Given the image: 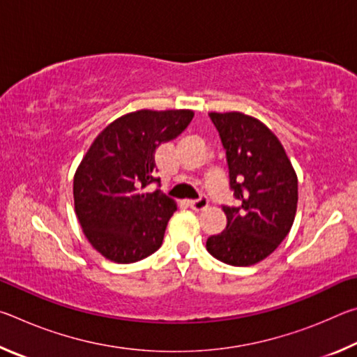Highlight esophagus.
<instances>
[{
  "instance_id": "obj_1",
  "label": "esophagus",
  "mask_w": 357,
  "mask_h": 357,
  "mask_svg": "<svg viewBox=\"0 0 357 357\" xmlns=\"http://www.w3.org/2000/svg\"><path fill=\"white\" fill-rule=\"evenodd\" d=\"M187 204H189V208L193 209V211H203V209L208 208V200L204 197H202V198H198V200L189 202Z\"/></svg>"
}]
</instances>
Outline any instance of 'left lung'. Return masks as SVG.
<instances>
[{"label":"left lung","mask_w":357,"mask_h":357,"mask_svg":"<svg viewBox=\"0 0 357 357\" xmlns=\"http://www.w3.org/2000/svg\"><path fill=\"white\" fill-rule=\"evenodd\" d=\"M225 149L229 189L236 206H222L227 228L206 249L231 266H252L273 253L291 229L298 176L273 132L239 112L209 113Z\"/></svg>","instance_id":"left-lung-1"}]
</instances>
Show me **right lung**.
Returning a JSON list of instances; mask_svg holds the SVG:
<instances>
[{
	"instance_id": "add662e5",
	"label": "right lung",
	"mask_w": 357,
	"mask_h": 357,
	"mask_svg": "<svg viewBox=\"0 0 357 357\" xmlns=\"http://www.w3.org/2000/svg\"><path fill=\"white\" fill-rule=\"evenodd\" d=\"M192 110H138L114 119L96 137L74 176L75 214L84 236L114 263H135L162 245L176 204L154 178V153L176 138Z\"/></svg>"
}]
</instances>
